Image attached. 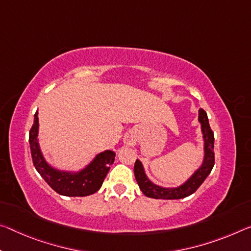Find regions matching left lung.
I'll use <instances>...</instances> for the list:
<instances>
[{"label": "left lung", "mask_w": 251, "mask_h": 251, "mask_svg": "<svg viewBox=\"0 0 251 251\" xmlns=\"http://www.w3.org/2000/svg\"><path fill=\"white\" fill-rule=\"evenodd\" d=\"M198 121L201 125L202 140H203V158L199 168L191 174L188 180H185L182 184L172 188L155 184L146 176L144 165L140 160H136L134 165V174L137 184L142 190V192L146 197L152 199H163V200H177L191 196L200 186L203 181L211 172L214 165V136L213 132L210 128L208 115L203 109L199 110Z\"/></svg>", "instance_id": "8db88e82"}]
</instances>
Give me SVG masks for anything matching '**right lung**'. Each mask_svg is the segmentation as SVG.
I'll list each match as a JSON object with an SVG mask.
<instances>
[{
	"label": "right lung",
	"instance_id": "1",
	"mask_svg": "<svg viewBox=\"0 0 251 251\" xmlns=\"http://www.w3.org/2000/svg\"><path fill=\"white\" fill-rule=\"evenodd\" d=\"M38 111L30 129L29 143L35 170L55 192L66 197H87L100 189L105 177L115 161L114 151L106 150L95 157L82 169L77 171L61 170L50 164L43 155L39 143Z\"/></svg>",
	"mask_w": 251,
	"mask_h": 251
}]
</instances>
